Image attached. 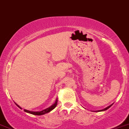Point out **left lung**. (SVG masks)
<instances>
[{
    "label": "left lung",
    "instance_id": "8db88e82",
    "mask_svg": "<svg viewBox=\"0 0 129 129\" xmlns=\"http://www.w3.org/2000/svg\"><path fill=\"white\" fill-rule=\"evenodd\" d=\"M111 106H112V104H111V105H110V106H108V107H107V108H105V109H104V110H100V111H105V110H108V108H110V107H111Z\"/></svg>",
    "mask_w": 129,
    "mask_h": 129
}]
</instances>
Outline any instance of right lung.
<instances>
[{
	"label": "right lung",
	"instance_id": "obj_1",
	"mask_svg": "<svg viewBox=\"0 0 129 129\" xmlns=\"http://www.w3.org/2000/svg\"><path fill=\"white\" fill-rule=\"evenodd\" d=\"M57 104H58V100H56V102H55V103L52 106H51L49 107V108H47V109H46V110H43V111H28V110H24V111H25V112H27V113H31V114H33V115H43V114H45V113H48V112H50V111H52L53 109H54V108L56 107V106H57ZM17 106H18L19 108H20L18 105H17Z\"/></svg>",
	"mask_w": 129,
	"mask_h": 129
}]
</instances>
